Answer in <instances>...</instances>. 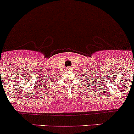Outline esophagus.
Wrapping results in <instances>:
<instances>
[{
    "mask_svg": "<svg viewBox=\"0 0 134 134\" xmlns=\"http://www.w3.org/2000/svg\"><path fill=\"white\" fill-rule=\"evenodd\" d=\"M71 69H72V68H71V67H67V71H71Z\"/></svg>",
    "mask_w": 134,
    "mask_h": 134,
    "instance_id": "esophagus-1",
    "label": "esophagus"
}]
</instances>
